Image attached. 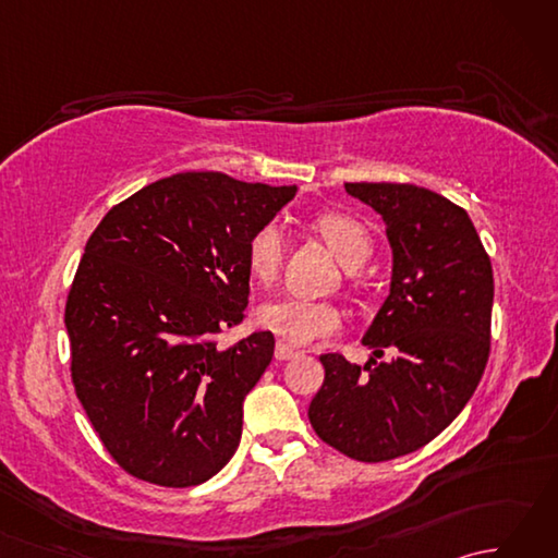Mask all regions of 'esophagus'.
I'll list each match as a JSON object with an SVG mask.
<instances>
[{
  "instance_id": "34e87169",
  "label": "esophagus",
  "mask_w": 558,
  "mask_h": 558,
  "mask_svg": "<svg viewBox=\"0 0 558 558\" xmlns=\"http://www.w3.org/2000/svg\"><path fill=\"white\" fill-rule=\"evenodd\" d=\"M298 354H300V350L286 345V342H278L276 345V360H292V357H298Z\"/></svg>"
}]
</instances>
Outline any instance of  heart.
<instances>
[{"label":"heart","mask_w":558,"mask_h":558,"mask_svg":"<svg viewBox=\"0 0 558 558\" xmlns=\"http://www.w3.org/2000/svg\"><path fill=\"white\" fill-rule=\"evenodd\" d=\"M312 228L324 236L345 268H360L366 258L372 256V236L364 225L348 216V213L326 210L318 213L312 220ZM282 252H286V236L276 222H266L248 236L246 244V264L252 276L260 282H270L278 276L282 264ZM258 318L272 333L292 345H310L322 338L333 336L340 330L342 316L333 304L312 302L300 298H280L266 302L258 310Z\"/></svg>","instance_id":"1"}]
</instances>
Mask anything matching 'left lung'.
Instances as JSON below:
<instances>
[{"instance_id":"1","label":"left lung","mask_w":558,"mask_h":558,"mask_svg":"<svg viewBox=\"0 0 558 558\" xmlns=\"http://www.w3.org/2000/svg\"><path fill=\"white\" fill-rule=\"evenodd\" d=\"M345 192L384 218L393 248L390 292L362 338L393 360L360 366L322 354L310 422L348 458L381 462L429 444L475 393L489 360L494 272L470 216L446 196L390 182Z\"/></svg>"}]
</instances>
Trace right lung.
Wrapping results in <instances>:
<instances>
[{
	"mask_svg": "<svg viewBox=\"0 0 558 558\" xmlns=\"http://www.w3.org/2000/svg\"><path fill=\"white\" fill-rule=\"evenodd\" d=\"M298 186L222 172L165 177L108 210L71 282V381L108 453L136 480L196 487L228 465L270 330L222 348L248 302L246 244Z\"/></svg>",
	"mask_w": 558,
	"mask_h": 558,
	"instance_id": "1",
	"label": "right lung"
}]
</instances>
